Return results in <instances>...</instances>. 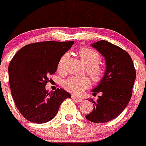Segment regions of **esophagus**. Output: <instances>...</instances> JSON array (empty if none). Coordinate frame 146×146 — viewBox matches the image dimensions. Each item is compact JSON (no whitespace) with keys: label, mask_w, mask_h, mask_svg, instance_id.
I'll return each mask as SVG.
<instances>
[{"label":"esophagus","mask_w":146,"mask_h":146,"mask_svg":"<svg viewBox=\"0 0 146 146\" xmlns=\"http://www.w3.org/2000/svg\"><path fill=\"white\" fill-rule=\"evenodd\" d=\"M72 98L74 100H75L76 101H77V102H81V101H82V99L81 98H79L78 96H75V95H72Z\"/></svg>","instance_id":"1"}]
</instances>
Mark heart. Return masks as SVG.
<instances>
[{
	"label": "heart",
	"instance_id": "obj_1",
	"mask_svg": "<svg viewBox=\"0 0 146 146\" xmlns=\"http://www.w3.org/2000/svg\"><path fill=\"white\" fill-rule=\"evenodd\" d=\"M78 54L82 62L87 66L86 71L94 82H99L105 75V70L98 63L101 61V56L96 50L88 47H82L79 49ZM69 54L64 53L60 58L57 68L59 72L65 71V64L68 59ZM90 85V80L88 77H69L64 80V87L71 93L80 94Z\"/></svg>",
	"mask_w": 146,
	"mask_h": 146
}]
</instances>
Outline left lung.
Segmentation results:
<instances>
[{
    "label": "left lung",
    "instance_id": "8db88e82",
    "mask_svg": "<svg viewBox=\"0 0 146 146\" xmlns=\"http://www.w3.org/2000/svg\"><path fill=\"white\" fill-rule=\"evenodd\" d=\"M91 45L105 58L106 70L99 85L92 90L93 96L101 95L96 101L91 99L94 109L85 118L96 123L107 122L118 117L129 102L136 71L129 53L120 47L106 40Z\"/></svg>",
    "mask_w": 146,
    "mask_h": 146
}]
</instances>
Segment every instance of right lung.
<instances>
[{"mask_svg": "<svg viewBox=\"0 0 146 146\" xmlns=\"http://www.w3.org/2000/svg\"><path fill=\"white\" fill-rule=\"evenodd\" d=\"M74 41H45L28 44L13 57L9 66L11 96L21 115L28 121L42 124L57 114L61 103L71 95L57 88L48 93L45 85L56 72L60 58Z\"/></svg>", "mask_w": 146, "mask_h": 146, "instance_id": "obj_1", "label": "right lung"}]
</instances>
